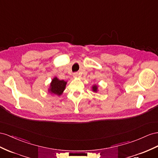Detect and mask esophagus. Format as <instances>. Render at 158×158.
<instances>
[{"label":"esophagus","mask_w":158,"mask_h":158,"mask_svg":"<svg viewBox=\"0 0 158 158\" xmlns=\"http://www.w3.org/2000/svg\"><path fill=\"white\" fill-rule=\"evenodd\" d=\"M73 76L74 77H77L78 76V73H77V72H75V73H73Z\"/></svg>","instance_id":"1"}]
</instances>
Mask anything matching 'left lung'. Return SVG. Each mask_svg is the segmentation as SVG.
Instances as JSON below:
<instances>
[{
  "instance_id": "left-lung-1",
  "label": "left lung",
  "mask_w": 158,
  "mask_h": 158,
  "mask_svg": "<svg viewBox=\"0 0 158 158\" xmlns=\"http://www.w3.org/2000/svg\"><path fill=\"white\" fill-rule=\"evenodd\" d=\"M92 90L93 92H95L97 93V90H98V86L97 85H94L92 87Z\"/></svg>"
}]
</instances>
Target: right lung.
<instances>
[{"label": "right lung", "instance_id": "right-lung-1", "mask_svg": "<svg viewBox=\"0 0 158 158\" xmlns=\"http://www.w3.org/2000/svg\"><path fill=\"white\" fill-rule=\"evenodd\" d=\"M66 84L67 82L65 81L58 79L56 77H54L52 79V83H50V87H49L48 91L52 94L60 96L65 90Z\"/></svg>", "mask_w": 158, "mask_h": 158}]
</instances>
